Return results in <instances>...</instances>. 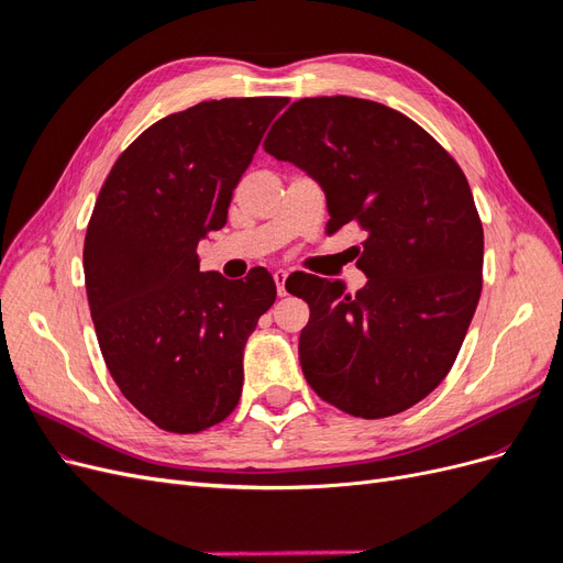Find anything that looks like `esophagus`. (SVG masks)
<instances>
[{"label": "esophagus", "instance_id": "1", "mask_svg": "<svg viewBox=\"0 0 563 563\" xmlns=\"http://www.w3.org/2000/svg\"><path fill=\"white\" fill-rule=\"evenodd\" d=\"M272 277H275L277 294H279V296H286V277H288V272H286V269H277Z\"/></svg>", "mask_w": 563, "mask_h": 563}]
</instances>
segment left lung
<instances>
[{
	"mask_svg": "<svg viewBox=\"0 0 563 563\" xmlns=\"http://www.w3.org/2000/svg\"><path fill=\"white\" fill-rule=\"evenodd\" d=\"M263 147L319 183L329 234L366 232L354 296L340 279H286L310 305L305 378L356 418L406 411L446 378L482 296L484 230L465 174L413 119L350 96L296 100Z\"/></svg>",
	"mask_w": 563,
	"mask_h": 563,
	"instance_id": "8db88e82",
	"label": "left lung"
}]
</instances>
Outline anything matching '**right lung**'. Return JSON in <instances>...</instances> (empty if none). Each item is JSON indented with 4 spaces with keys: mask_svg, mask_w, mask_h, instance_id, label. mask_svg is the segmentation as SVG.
Listing matches in <instances>:
<instances>
[{
    "mask_svg": "<svg viewBox=\"0 0 563 563\" xmlns=\"http://www.w3.org/2000/svg\"><path fill=\"white\" fill-rule=\"evenodd\" d=\"M286 98H223L168 114L100 187L84 279L100 352L122 395L157 428L195 434L242 397L244 345L277 298L265 267L199 272L197 244L228 220L232 190Z\"/></svg>",
    "mask_w": 563,
    "mask_h": 563,
    "instance_id": "add662e5",
    "label": "right lung"
}]
</instances>
